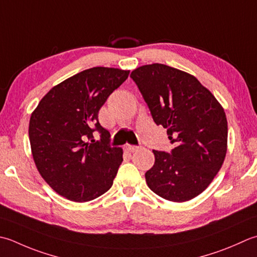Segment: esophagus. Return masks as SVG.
Returning <instances> with one entry per match:
<instances>
[{
    "mask_svg": "<svg viewBox=\"0 0 257 257\" xmlns=\"http://www.w3.org/2000/svg\"><path fill=\"white\" fill-rule=\"evenodd\" d=\"M124 149L127 150V152L134 153V152H137V150L139 149V147H138V146H134V145H125L124 146Z\"/></svg>",
    "mask_w": 257,
    "mask_h": 257,
    "instance_id": "obj_1",
    "label": "esophagus"
}]
</instances>
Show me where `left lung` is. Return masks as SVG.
Masks as SVG:
<instances>
[{
    "instance_id": "left-lung-1",
    "label": "left lung",
    "mask_w": 257,
    "mask_h": 257,
    "mask_svg": "<svg viewBox=\"0 0 257 257\" xmlns=\"http://www.w3.org/2000/svg\"><path fill=\"white\" fill-rule=\"evenodd\" d=\"M156 124L167 128L170 153L153 150L148 187L170 202L189 200L208 187L227 152V119L222 105L194 75L154 63L130 74Z\"/></svg>"
}]
</instances>
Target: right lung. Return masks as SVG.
I'll use <instances>...</instances> for the list:
<instances>
[{"label":"right lung","mask_w":257,"mask_h":257,"mask_svg":"<svg viewBox=\"0 0 257 257\" xmlns=\"http://www.w3.org/2000/svg\"><path fill=\"white\" fill-rule=\"evenodd\" d=\"M128 75L114 68L84 70L53 87L31 114L29 138L35 166L50 187L69 200L89 202L112 186L122 149L110 146L98 113Z\"/></svg>","instance_id":"1"}]
</instances>
